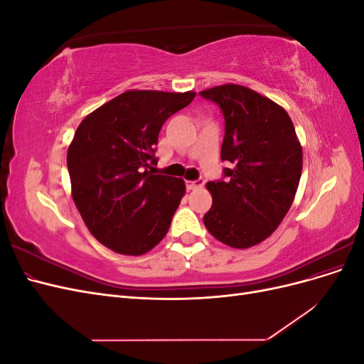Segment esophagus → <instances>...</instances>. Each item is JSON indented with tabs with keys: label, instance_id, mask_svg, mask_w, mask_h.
I'll use <instances>...</instances> for the list:
<instances>
[{
	"label": "esophagus",
	"instance_id": "obj_1",
	"mask_svg": "<svg viewBox=\"0 0 364 364\" xmlns=\"http://www.w3.org/2000/svg\"><path fill=\"white\" fill-rule=\"evenodd\" d=\"M205 185V179H197V181H193V182H186V188L188 190H196V188H202V186Z\"/></svg>",
	"mask_w": 364,
	"mask_h": 364
}]
</instances>
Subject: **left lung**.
<instances>
[{
    "label": "left lung",
    "mask_w": 364,
    "mask_h": 364,
    "mask_svg": "<svg viewBox=\"0 0 364 364\" xmlns=\"http://www.w3.org/2000/svg\"><path fill=\"white\" fill-rule=\"evenodd\" d=\"M225 117L223 179L208 182L213 206L203 215L209 234L247 249L279 226L293 203L302 173V147L289 114L267 97L240 85L199 92Z\"/></svg>",
    "instance_id": "1"
}]
</instances>
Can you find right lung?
I'll use <instances>...</instances> for the list:
<instances>
[{"instance_id":"right-lung-1","label":"right lung","mask_w":364,"mask_h":364,"mask_svg":"<svg viewBox=\"0 0 364 364\" xmlns=\"http://www.w3.org/2000/svg\"><path fill=\"white\" fill-rule=\"evenodd\" d=\"M196 92L127 91L77 127L67 164L73 199L90 232L121 255H142L168 232L185 183L155 174L161 127Z\"/></svg>"}]
</instances>
